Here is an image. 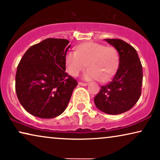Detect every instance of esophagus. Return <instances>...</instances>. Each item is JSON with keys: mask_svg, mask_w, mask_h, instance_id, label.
<instances>
[{"mask_svg": "<svg viewBox=\"0 0 160 160\" xmlns=\"http://www.w3.org/2000/svg\"><path fill=\"white\" fill-rule=\"evenodd\" d=\"M78 85H80V86H83V87H86L88 85V84H87V83H82V82H78Z\"/></svg>", "mask_w": 160, "mask_h": 160, "instance_id": "obj_1", "label": "esophagus"}]
</instances>
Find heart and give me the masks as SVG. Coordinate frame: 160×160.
<instances>
[{
    "label": "heart",
    "instance_id": "obj_1",
    "mask_svg": "<svg viewBox=\"0 0 160 160\" xmlns=\"http://www.w3.org/2000/svg\"><path fill=\"white\" fill-rule=\"evenodd\" d=\"M119 63V54L114 47L92 41L80 44L77 52H67L64 59L65 69L70 75L77 76L87 64L89 69L83 76L84 79H100L102 82L113 77Z\"/></svg>",
    "mask_w": 160,
    "mask_h": 160
}]
</instances>
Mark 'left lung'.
<instances>
[{"label": "left lung", "mask_w": 160, "mask_h": 160, "mask_svg": "<svg viewBox=\"0 0 160 160\" xmlns=\"http://www.w3.org/2000/svg\"><path fill=\"white\" fill-rule=\"evenodd\" d=\"M117 49L119 65L114 77L94 98L97 108L117 115L132 108L139 100L143 82V68L136 50L121 39H105Z\"/></svg>", "instance_id": "1"}]
</instances>
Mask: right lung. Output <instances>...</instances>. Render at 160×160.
I'll return each mask as SVG.
<instances>
[{
	"label": "right lung",
	"instance_id": "obj_1",
	"mask_svg": "<svg viewBox=\"0 0 160 160\" xmlns=\"http://www.w3.org/2000/svg\"><path fill=\"white\" fill-rule=\"evenodd\" d=\"M68 43L66 39L47 38L30 47L19 63L15 82L17 98L35 117L52 119L60 115L78 85L65 72Z\"/></svg>",
	"mask_w": 160,
	"mask_h": 160
}]
</instances>
